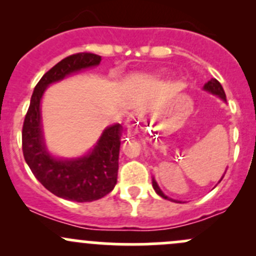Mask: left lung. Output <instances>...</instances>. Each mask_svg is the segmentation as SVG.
Listing matches in <instances>:
<instances>
[{"label":"left lung","instance_id":"1","mask_svg":"<svg viewBox=\"0 0 256 256\" xmlns=\"http://www.w3.org/2000/svg\"><path fill=\"white\" fill-rule=\"evenodd\" d=\"M203 90H206V92H210V94H213V95H216V96L220 98V99L223 100L224 102H226V92H224V89H223V86H222V84H220V82H219L218 80H216V79H214V78H213V79H210V80H209L208 82H206V84H204V86H203ZM224 174H226V172H224ZM224 174H223V176H222L220 180H223ZM220 180H219V182H220ZM219 182H218V183H219ZM152 187H154V192H156L157 194H158V196H161L162 198H164V200H172V198L167 197V196L164 194V192H162V190H161V188L158 187V184H157V182H156V180H154V177H152Z\"/></svg>","mask_w":256,"mask_h":256}]
</instances>
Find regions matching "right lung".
Segmentation results:
<instances>
[{
	"label": "right lung",
	"instance_id": "add662e5",
	"mask_svg": "<svg viewBox=\"0 0 256 256\" xmlns=\"http://www.w3.org/2000/svg\"><path fill=\"white\" fill-rule=\"evenodd\" d=\"M102 56L92 53L69 56L40 78L33 90L22 128V150L34 177L56 194L76 202H92L110 193L118 182L120 124L108 126L89 152L73 158L56 157L43 135L40 102L49 85L84 69L98 66Z\"/></svg>",
	"mask_w": 256,
	"mask_h": 256
}]
</instances>
